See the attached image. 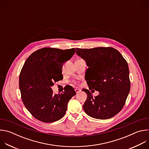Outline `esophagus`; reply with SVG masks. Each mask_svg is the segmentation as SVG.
Listing matches in <instances>:
<instances>
[{
    "label": "esophagus",
    "mask_w": 149,
    "mask_h": 149,
    "mask_svg": "<svg viewBox=\"0 0 149 149\" xmlns=\"http://www.w3.org/2000/svg\"><path fill=\"white\" fill-rule=\"evenodd\" d=\"M75 91L76 93H79L81 91V90H80V89H78V88H76V89L75 90Z\"/></svg>",
    "instance_id": "esophagus-1"
}]
</instances>
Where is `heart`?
<instances>
[{
  "mask_svg": "<svg viewBox=\"0 0 149 149\" xmlns=\"http://www.w3.org/2000/svg\"><path fill=\"white\" fill-rule=\"evenodd\" d=\"M74 83H76V82H74Z\"/></svg>",
  "mask_w": 149,
  "mask_h": 149,
  "instance_id": "heart-1",
  "label": "heart"
}]
</instances>
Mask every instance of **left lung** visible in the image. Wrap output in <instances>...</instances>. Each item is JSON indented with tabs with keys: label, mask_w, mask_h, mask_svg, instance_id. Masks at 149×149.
<instances>
[{
	"label": "left lung",
	"mask_w": 149,
	"mask_h": 149,
	"mask_svg": "<svg viewBox=\"0 0 149 149\" xmlns=\"http://www.w3.org/2000/svg\"><path fill=\"white\" fill-rule=\"evenodd\" d=\"M76 53L89 67L86 71L89 90L94 89L100 93L93 97L89 90H82L87 95L83 105L85 112L93 118L101 120L114 117L123 108L130 90L126 60L111 47L76 48Z\"/></svg>",
	"instance_id": "left-lung-1"
}]
</instances>
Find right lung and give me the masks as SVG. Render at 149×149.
<instances>
[{
	"instance_id": "1",
	"label": "right lung",
	"mask_w": 149,
	"mask_h": 149,
	"mask_svg": "<svg viewBox=\"0 0 149 149\" xmlns=\"http://www.w3.org/2000/svg\"><path fill=\"white\" fill-rule=\"evenodd\" d=\"M75 52V48H44L26 60L19 75V88L25 107L36 119L52 123L65 115L68 102L76 93L70 86L62 93L54 95L51 87L63 79V63Z\"/></svg>"
}]
</instances>
